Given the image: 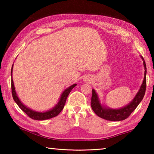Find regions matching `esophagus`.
<instances>
[{
  "label": "esophagus",
  "mask_w": 154,
  "mask_h": 154,
  "mask_svg": "<svg viewBox=\"0 0 154 154\" xmlns=\"http://www.w3.org/2000/svg\"><path fill=\"white\" fill-rule=\"evenodd\" d=\"M85 81H86V82H90V81H92V80H91V79H90H90H89V78H86V79H85Z\"/></svg>",
  "instance_id": "34e87169"
}]
</instances>
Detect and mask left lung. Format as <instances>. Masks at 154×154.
Returning <instances> with one entry per match:
<instances>
[{"instance_id": "1", "label": "left lung", "mask_w": 154, "mask_h": 154, "mask_svg": "<svg viewBox=\"0 0 154 154\" xmlns=\"http://www.w3.org/2000/svg\"><path fill=\"white\" fill-rule=\"evenodd\" d=\"M143 61V66L145 69L144 79L140 85V89L138 91L137 94L130 103L123 107L119 109H112L108 107L101 104L100 99L98 98V94L96 92L94 89H92V96L91 100V106L94 112L100 118L106 119L109 121H122L128 118L135 109L137 107L139 104L141 102L144 97L146 90V73H147V68L144 59L140 56Z\"/></svg>"}]
</instances>
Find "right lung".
I'll return each mask as SVG.
<instances>
[{"mask_svg":"<svg viewBox=\"0 0 154 154\" xmlns=\"http://www.w3.org/2000/svg\"><path fill=\"white\" fill-rule=\"evenodd\" d=\"M13 67H14V64L12 65L11 71V90H12L13 98H14V101L16 103L18 106H19V107L22 109L25 113H26L28 115V116H29L30 118H32L33 119H35V120H45V119H50L58 116V115L62 111V109H63L65 103H66V98L68 97V96H69V93L71 92V91L72 89H73V88H75L77 85L76 83H74L73 85H72L69 88H67L66 89H65L63 91V92L62 93L58 103H57L52 109L46 111H43V112L36 111L35 110H32V109H30L29 107H28V106H26L25 105H24V104L22 103V101L20 100V99L18 98L16 91H15V89L14 81H13V78H12Z\"/></svg>","mask_w":154,"mask_h":154,"instance_id":"obj_1","label":"right lung"}]
</instances>
